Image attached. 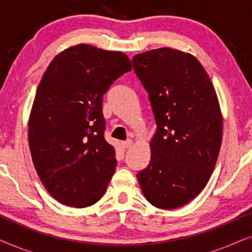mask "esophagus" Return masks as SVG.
Segmentation results:
<instances>
[{
  "instance_id": "obj_1",
  "label": "esophagus",
  "mask_w": 252,
  "mask_h": 252,
  "mask_svg": "<svg viewBox=\"0 0 252 252\" xmlns=\"http://www.w3.org/2000/svg\"><path fill=\"white\" fill-rule=\"evenodd\" d=\"M132 144H133L132 140H126V141H124V142H122V147L125 148V149H127V148L132 147Z\"/></svg>"
}]
</instances>
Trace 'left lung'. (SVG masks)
<instances>
[{"instance_id": "1", "label": "left lung", "mask_w": 252, "mask_h": 252, "mask_svg": "<svg viewBox=\"0 0 252 252\" xmlns=\"http://www.w3.org/2000/svg\"><path fill=\"white\" fill-rule=\"evenodd\" d=\"M132 63L157 125L150 161L136 178L154 206L181 208L203 190L218 159L222 117L216 91L190 54L159 48Z\"/></svg>"}]
</instances>
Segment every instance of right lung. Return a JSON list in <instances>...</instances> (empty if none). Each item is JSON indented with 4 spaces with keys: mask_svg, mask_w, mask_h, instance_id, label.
<instances>
[{
    "mask_svg": "<svg viewBox=\"0 0 252 252\" xmlns=\"http://www.w3.org/2000/svg\"><path fill=\"white\" fill-rule=\"evenodd\" d=\"M132 70L120 51L78 44L44 72L29 124L30 150L48 192L62 204L93 205L116 171V151L104 139L103 95Z\"/></svg>",
    "mask_w": 252,
    "mask_h": 252,
    "instance_id": "1",
    "label": "right lung"
}]
</instances>
